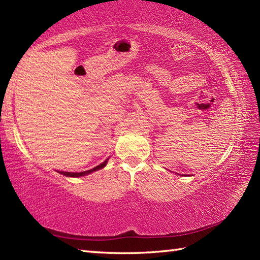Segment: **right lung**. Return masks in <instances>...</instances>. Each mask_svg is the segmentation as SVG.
<instances>
[{"instance_id":"1","label":"right lung","mask_w":260,"mask_h":260,"mask_svg":"<svg viewBox=\"0 0 260 260\" xmlns=\"http://www.w3.org/2000/svg\"><path fill=\"white\" fill-rule=\"evenodd\" d=\"M107 161H108V159L105 160V161H103L102 164H100L99 166H96V167H94V169H91V170H88V171H85V172H80V173H73V172H61L60 171V174H63V175H67V177H82V175H86V174H89V173H91V172H94V171H98V170H101V169H103V167L107 165Z\"/></svg>"}]
</instances>
